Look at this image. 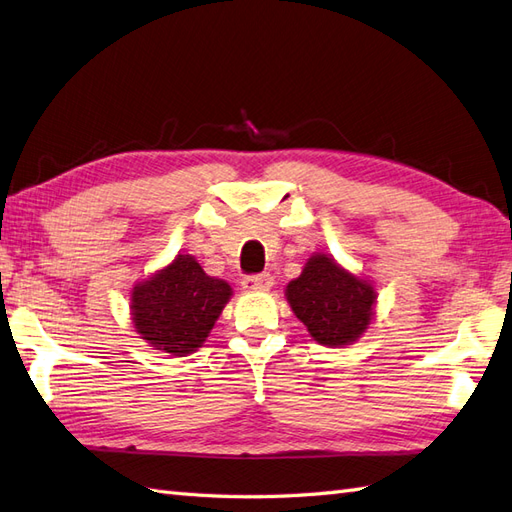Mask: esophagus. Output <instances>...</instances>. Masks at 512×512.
I'll use <instances>...</instances> for the list:
<instances>
[{"mask_svg":"<svg viewBox=\"0 0 512 512\" xmlns=\"http://www.w3.org/2000/svg\"><path fill=\"white\" fill-rule=\"evenodd\" d=\"M274 283V277L270 272L264 274H251V277L242 279V287L246 292H268Z\"/></svg>","mask_w":512,"mask_h":512,"instance_id":"1","label":"esophagus"}]
</instances>
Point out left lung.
<instances>
[{
    "instance_id": "8db88e82",
    "label": "left lung",
    "mask_w": 512,
    "mask_h": 512,
    "mask_svg": "<svg viewBox=\"0 0 512 512\" xmlns=\"http://www.w3.org/2000/svg\"><path fill=\"white\" fill-rule=\"evenodd\" d=\"M285 296L309 335L329 348L359 339L370 326L376 305L372 283L326 255H313L303 274L287 283Z\"/></svg>"
}]
</instances>
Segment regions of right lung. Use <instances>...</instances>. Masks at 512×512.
<instances>
[{"label": "right lung", "instance_id": "add662e5", "mask_svg": "<svg viewBox=\"0 0 512 512\" xmlns=\"http://www.w3.org/2000/svg\"><path fill=\"white\" fill-rule=\"evenodd\" d=\"M231 298V285L207 277L192 255H177L131 292V316L144 342L186 357L199 348Z\"/></svg>", "mask_w": 512, "mask_h": 512}]
</instances>
